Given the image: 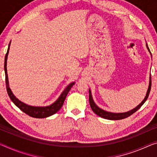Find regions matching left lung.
Instances as JSON below:
<instances>
[{
    "mask_svg": "<svg viewBox=\"0 0 157 157\" xmlns=\"http://www.w3.org/2000/svg\"><path fill=\"white\" fill-rule=\"evenodd\" d=\"M146 46H147V48L148 51L150 52V55H151V52L149 49V47H148L147 43H146ZM151 86V74H150V75H149V82L148 89H147V91L146 96L144 97V100L142 101L141 103H140V105H137L136 108H134V109L128 111V112H124V113L109 112H107V111H105L102 109H101V108L99 107L95 103V102H94V100L93 99V96H92V93H91V91L90 89H89V102H90V107L95 114L98 115L99 117L104 118V119H109V120H120V119H126V118L130 117V116L132 115L133 113L136 112V111L138 110L140 108L143 106V104L146 102V100H147V98H148L149 92H150Z\"/></svg>",
    "mask_w": 157,
    "mask_h": 157,
    "instance_id": "8db88e82",
    "label": "left lung"
}]
</instances>
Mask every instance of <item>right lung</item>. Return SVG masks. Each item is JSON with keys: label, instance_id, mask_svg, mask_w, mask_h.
I'll use <instances>...</instances> for the list:
<instances>
[{"label": "right lung", "instance_id": "obj_1", "mask_svg": "<svg viewBox=\"0 0 157 157\" xmlns=\"http://www.w3.org/2000/svg\"><path fill=\"white\" fill-rule=\"evenodd\" d=\"M11 41L10 42L8 51L5 57V63H4V69H5V74H6V88L7 91H8V94L9 95L10 100L13 101V102L17 107L19 109H20L22 112H24L29 116L31 117L38 118V119H43V118H46L50 116L55 114L58 111L61 109V107L63 105L64 102L66 98L67 94L71 90L75 82H72V83H69L64 90L62 91L61 95L59 96L57 100L55 101V102L51 104L50 105L45 106V107H35V106H31L26 104L20 101L19 99L17 98L14 96V94L12 92L9 86V81H8V72H7V59H8V56L10 50V45Z\"/></svg>", "mask_w": 157, "mask_h": 157}]
</instances>
